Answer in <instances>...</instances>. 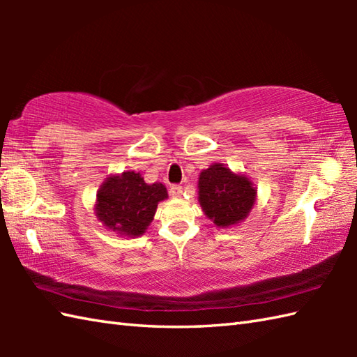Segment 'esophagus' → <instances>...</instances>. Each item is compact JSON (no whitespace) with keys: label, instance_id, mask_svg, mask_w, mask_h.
<instances>
[{"label":"esophagus","instance_id":"obj_1","mask_svg":"<svg viewBox=\"0 0 357 357\" xmlns=\"http://www.w3.org/2000/svg\"><path fill=\"white\" fill-rule=\"evenodd\" d=\"M170 195L173 196V198H179V196L183 195V187H181V185H172L170 187Z\"/></svg>","mask_w":357,"mask_h":357}]
</instances>
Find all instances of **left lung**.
Segmentation results:
<instances>
[{"label": "left lung", "instance_id": "left-lung-1", "mask_svg": "<svg viewBox=\"0 0 357 357\" xmlns=\"http://www.w3.org/2000/svg\"><path fill=\"white\" fill-rule=\"evenodd\" d=\"M256 198L257 190L253 181L221 162L211 164L199 173V206L218 229H229L245 221L255 207Z\"/></svg>", "mask_w": 357, "mask_h": 357}]
</instances>
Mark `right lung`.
<instances>
[{
	"instance_id": "add662e5",
	"label": "right lung",
	"mask_w": 357,
	"mask_h": 357,
	"mask_svg": "<svg viewBox=\"0 0 357 357\" xmlns=\"http://www.w3.org/2000/svg\"><path fill=\"white\" fill-rule=\"evenodd\" d=\"M169 198L161 183L147 184L139 172L110 174L98 188L95 213L98 221L119 236L138 238L153 221L158 204Z\"/></svg>"
}]
</instances>
